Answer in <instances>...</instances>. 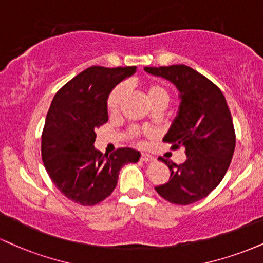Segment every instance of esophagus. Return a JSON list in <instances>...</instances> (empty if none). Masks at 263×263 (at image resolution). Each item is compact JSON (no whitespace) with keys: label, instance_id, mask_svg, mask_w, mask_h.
Segmentation results:
<instances>
[{"label":"esophagus","instance_id":"esophagus-1","mask_svg":"<svg viewBox=\"0 0 263 263\" xmlns=\"http://www.w3.org/2000/svg\"><path fill=\"white\" fill-rule=\"evenodd\" d=\"M154 158L151 156V154H147V153H142V156H141V160L142 162H144V163H148V162H152V160H153Z\"/></svg>","mask_w":263,"mask_h":263}]
</instances>
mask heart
<instances>
[{
    "label": "heart",
    "instance_id": "obj_1",
    "mask_svg": "<svg viewBox=\"0 0 263 263\" xmlns=\"http://www.w3.org/2000/svg\"><path fill=\"white\" fill-rule=\"evenodd\" d=\"M126 90H127V85H126V83H120L110 91L106 100V110L110 115H115V114L119 112L123 98L126 96ZM144 90L145 96H147V99L149 101L152 107L166 106L167 101H169V93H167L166 88L164 87L163 84L157 83V82H152V83H148L145 85ZM128 135L129 137L136 138L140 136V132H138V129L132 128L129 129Z\"/></svg>",
    "mask_w": 263,
    "mask_h": 263
}]
</instances>
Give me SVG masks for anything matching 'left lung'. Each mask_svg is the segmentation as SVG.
<instances>
[{
    "label": "left lung",
    "mask_w": 263,
    "mask_h": 263,
    "mask_svg": "<svg viewBox=\"0 0 263 263\" xmlns=\"http://www.w3.org/2000/svg\"><path fill=\"white\" fill-rule=\"evenodd\" d=\"M144 71L170 81L180 91L178 116L163 141L173 149L185 147L187 157L182 164L159 157L169 166L170 178L156 191L170 203H194L219 185L232 162L236 140L230 110L219 88L189 66Z\"/></svg>",
    "instance_id": "obj_1"
}]
</instances>
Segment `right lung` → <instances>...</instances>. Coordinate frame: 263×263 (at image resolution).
<instances>
[{"label": "right lung", "mask_w": 263, "mask_h": 263, "mask_svg": "<svg viewBox=\"0 0 263 263\" xmlns=\"http://www.w3.org/2000/svg\"><path fill=\"white\" fill-rule=\"evenodd\" d=\"M135 66H91L53 97L41 135V157L51 181L71 201L94 205L116 187L120 169L140 159V152L119 148L109 157L94 148L96 129L107 122L106 100Z\"/></svg>", "instance_id": "add662e5"}]
</instances>
